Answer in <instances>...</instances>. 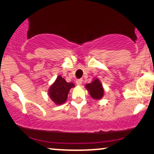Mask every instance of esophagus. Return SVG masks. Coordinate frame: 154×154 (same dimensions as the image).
<instances>
[{
	"instance_id": "obj_1",
	"label": "esophagus",
	"mask_w": 154,
	"mask_h": 154,
	"mask_svg": "<svg viewBox=\"0 0 154 154\" xmlns=\"http://www.w3.org/2000/svg\"><path fill=\"white\" fill-rule=\"evenodd\" d=\"M75 83L78 85H81L82 83H83V79H78L76 80V81H75Z\"/></svg>"
}]
</instances>
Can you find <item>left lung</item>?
<instances>
[{
    "mask_svg": "<svg viewBox=\"0 0 154 154\" xmlns=\"http://www.w3.org/2000/svg\"><path fill=\"white\" fill-rule=\"evenodd\" d=\"M85 87L94 100H101L104 97V89L99 79H94L92 83L86 84Z\"/></svg>",
    "mask_w": 154,
    "mask_h": 154,
    "instance_id": "obj_1",
    "label": "left lung"
}]
</instances>
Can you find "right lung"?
<instances>
[{"instance_id":"add662e5","label":"right lung","mask_w":154,"mask_h":154,"mask_svg":"<svg viewBox=\"0 0 154 154\" xmlns=\"http://www.w3.org/2000/svg\"><path fill=\"white\" fill-rule=\"evenodd\" d=\"M73 87H75L74 83H67L60 75L50 87L48 95L56 105H61L66 102L69 90Z\"/></svg>"}]
</instances>
